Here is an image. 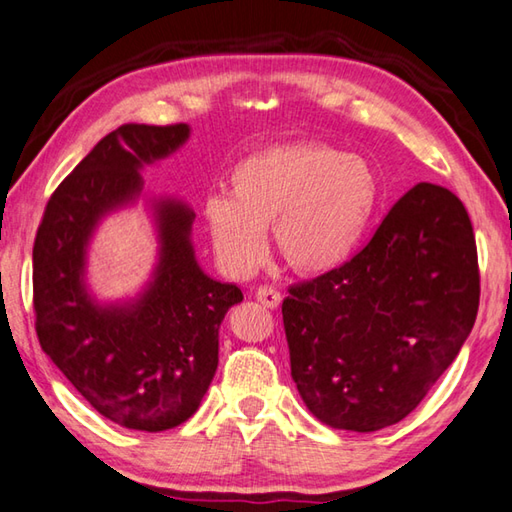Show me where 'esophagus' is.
<instances>
[{
  "label": "esophagus",
  "mask_w": 512,
  "mask_h": 512,
  "mask_svg": "<svg viewBox=\"0 0 512 512\" xmlns=\"http://www.w3.org/2000/svg\"><path fill=\"white\" fill-rule=\"evenodd\" d=\"M255 299L266 308H277L279 304H282V295H279L277 290L270 288V286H259L257 293H255Z\"/></svg>",
  "instance_id": "obj_1"
}]
</instances>
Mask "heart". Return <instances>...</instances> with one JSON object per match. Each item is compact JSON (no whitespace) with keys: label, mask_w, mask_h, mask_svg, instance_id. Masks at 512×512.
Listing matches in <instances>:
<instances>
[{"label":"heart","mask_w":512,"mask_h":512,"mask_svg":"<svg viewBox=\"0 0 512 512\" xmlns=\"http://www.w3.org/2000/svg\"><path fill=\"white\" fill-rule=\"evenodd\" d=\"M379 179L364 157L328 144H284L242 159L230 195L206 197L202 217L226 273L246 277L262 262L270 226L275 253L299 275L346 264L373 222Z\"/></svg>","instance_id":"b5f03b06"}]
</instances>
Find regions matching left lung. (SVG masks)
Here are the masks:
<instances>
[{
    "label": "left lung",
    "mask_w": 512,
    "mask_h": 512,
    "mask_svg": "<svg viewBox=\"0 0 512 512\" xmlns=\"http://www.w3.org/2000/svg\"><path fill=\"white\" fill-rule=\"evenodd\" d=\"M477 306L466 208L448 188L422 182L350 262L290 286L282 304L290 375L330 428L393 426L453 364Z\"/></svg>",
    "instance_id": "left-lung-1"
}]
</instances>
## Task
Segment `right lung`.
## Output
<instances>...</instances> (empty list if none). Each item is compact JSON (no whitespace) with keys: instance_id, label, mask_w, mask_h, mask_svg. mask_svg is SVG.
Masks as SVG:
<instances>
[{"instance_id":"right-lung-1","label":"right lung","mask_w":512,"mask_h":512,"mask_svg":"<svg viewBox=\"0 0 512 512\" xmlns=\"http://www.w3.org/2000/svg\"><path fill=\"white\" fill-rule=\"evenodd\" d=\"M188 137V124H124L99 139L50 197L33 248L42 350L99 415L146 433L195 415L219 364V326L244 299L199 266L193 208L144 193L142 170ZM139 198L156 228L158 262L139 294L106 303L87 286L89 242L106 216Z\"/></svg>"}]
</instances>
